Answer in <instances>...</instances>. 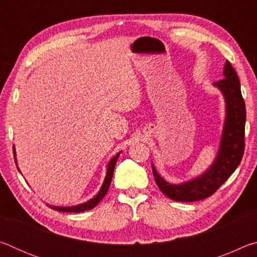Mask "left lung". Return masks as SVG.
Listing matches in <instances>:
<instances>
[{"label": "left lung", "instance_id": "left-lung-1", "mask_svg": "<svg viewBox=\"0 0 257 257\" xmlns=\"http://www.w3.org/2000/svg\"><path fill=\"white\" fill-rule=\"evenodd\" d=\"M223 79L213 82L222 93L225 103V119L219 151L205 172L194 179L171 184L161 177L152 164L156 185L165 196L177 202L201 201L214 194L228 180L240 163L245 150L246 107L241 96L240 82L229 61H225Z\"/></svg>", "mask_w": 257, "mask_h": 257}]
</instances>
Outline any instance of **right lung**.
<instances>
[{
    "mask_svg": "<svg viewBox=\"0 0 257 257\" xmlns=\"http://www.w3.org/2000/svg\"><path fill=\"white\" fill-rule=\"evenodd\" d=\"M121 152H119L118 154H115L113 158L110 160V162L107 163V168H106V175L105 178H104V181L102 184L101 189L98 190V193L95 195L93 198H90L89 201H87L85 203H81V204H78V205H73V206H54V205H50L51 208H54L55 211H59V212H70V213H79V212H84V211H88V210H92L95 206L97 205V204L102 201L103 197L105 196L107 190H108V187L111 185V180H112V177H113V171H114V167H115V163L116 161H118V158L120 155ZM14 154H15V161H16V164H17V159H16V149L14 146ZM18 165V164H17ZM18 168L19 170V167ZM20 171V170H19Z\"/></svg>",
    "mask_w": 257,
    "mask_h": 257,
    "instance_id": "add662e5",
    "label": "right lung"
}]
</instances>
